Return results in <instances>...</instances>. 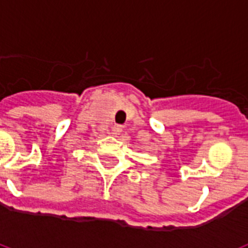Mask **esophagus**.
Returning <instances> with one entry per match:
<instances>
[{"instance_id": "obj_1", "label": "esophagus", "mask_w": 248, "mask_h": 248, "mask_svg": "<svg viewBox=\"0 0 248 248\" xmlns=\"http://www.w3.org/2000/svg\"><path fill=\"white\" fill-rule=\"evenodd\" d=\"M111 131H113V135H115V137H118V135L122 134L123 126H122V125H114L113 128H111Z\"/></svg>"}]
</instances>
